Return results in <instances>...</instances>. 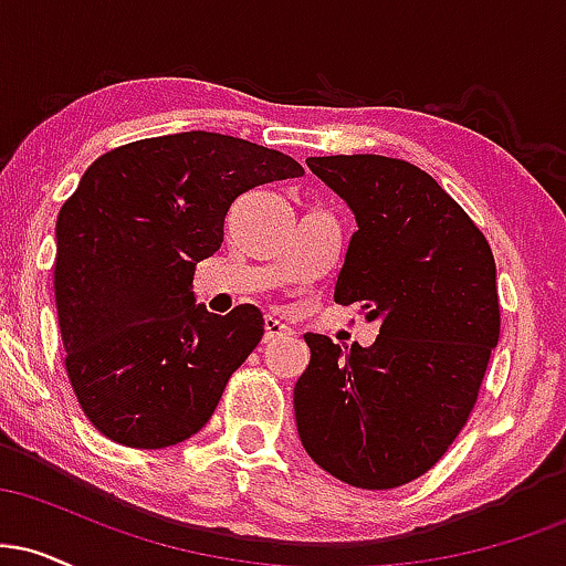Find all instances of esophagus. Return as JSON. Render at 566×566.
Segmentation results:
<instances>
[{
  "label": "esophagus",
  "mask_w": 566,
  "mask_h": 566,
  "mask_svg": "<svg viewBox=\"0 0 566 566\" xmlns=\"http://www.w3.org/2000/svg\"><path fill=\"white\" fill-rule=\"evenodd\" d=\"M263 329H265V333H263V340H265V343H274V340H279V337L292 335V329L287 327V324L279 322L276 316H265Z\"/></svg>",
  "instance_id": "34e87169"
}]
</instances>
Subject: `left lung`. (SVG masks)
Instances as JSON below:
<instances>
[{"label": "left lung", "mask_w": 566, "mask_h": 566, "mask_svg": "<svg viewBox=\"0 0 566 566\" xmlns=\"http://www.w3.org/2000/svg\"><path fill=\"white\" fill-rule=\"evenodd\" d=\"M305 165L356 218L335 303H359L380 335L348 354L305 335L297 433L340 482L394 490L433 469L469 423L500 337L495 258L463 207L405 159L340 154Z\"/></svg>", "instance_id": "left-lung-1"}]
</instances>
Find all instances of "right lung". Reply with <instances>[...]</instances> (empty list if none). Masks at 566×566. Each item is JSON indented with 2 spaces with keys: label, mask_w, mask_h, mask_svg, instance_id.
<instances>
[{
  "label": "right lung",
  "mask_w": 566,
  "mask_h": 566,
  "mask_svg": "<svg viewBox=\"0 0 566 566\" xmlns=\"http://www.w3.org/2000/svg\"><path fill=\"white\" fill-rule=\"evenodd\" d=\"M287 154L231 135L127 143L82 175L55 223L66 373L103 437L138 450L191 439L263 337V314H210L193 271L216 255L233 199L301 178Z\"/></svg>",
  "instance_id": "1"
}]
</instances>
